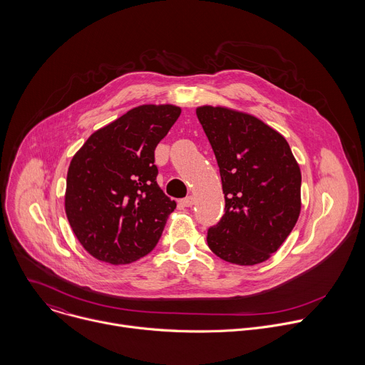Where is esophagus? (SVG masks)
<instances>
[{
    "label": "esophagus",
    "instance_id": "34e87169",
    "mask_svg": "<svg viewBox=\"0 0 365 365\" xmlns=\"http://www.w3.org/2000/svg\"><path fill=\"white\" fill-rule=\"evenodd\" d=\"M193 203H195V197H193L192 195L186 196L185 199H180V205H182V206H185V207H189V206H192Z\"/></svg>",
    "mask_w": 365,
    "mask_h": 365
}]
</instances>
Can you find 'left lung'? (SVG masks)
Segmentation results:
<instances>
[{"instance_id": "8db88e82", "label": "left lung", "mask_w": 365, "mask_h": 365, "mask_svg": "<svg viewBox=\"0 0 365 365\" xmlns=\"http://www.w3.org/2000/svg\"><path fill=\"white\" fill-rule=\"evenodd\" d=\"M218 162L225 212L207 230V245L238 266L266 262L300 214L302 175L286 138L250 114L196 108Z\"/></svg>"}]
</instances>
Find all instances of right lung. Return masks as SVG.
<instances>
[{"instance_id": "right-lung-1", "label": "right lung", "mask_w": 365, "mask_h": 365, "mask_svg": "<svg viewBox=\"0 0 365 365\" xmlns=\"http://www.w3.org/2000/svg\"><path fill=\"white\" fill-rule=\"evenodd\" d=\"M180 115L175 106H141L95 131L68 170L65 211L95 258L128 264L159 242L176 202L159 187L154 150Z\"/></svg>"}]
</instances>
